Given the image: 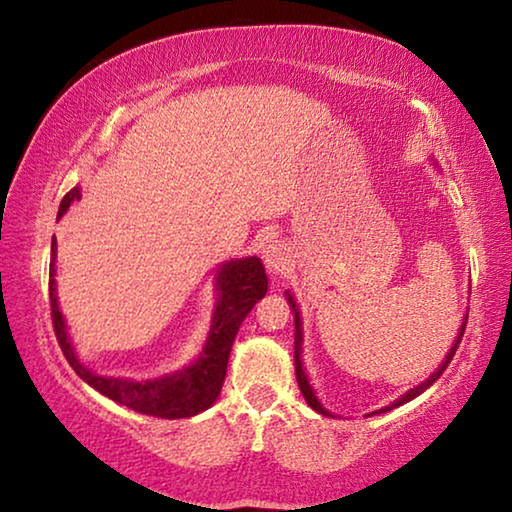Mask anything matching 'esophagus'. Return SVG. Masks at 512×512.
I'll use <instances>...</instances> for the list:
<instances>
[{
    "label": "esophagus",
    "instance_id": "esophagus-1",
    "mask_svg": "<svg viewBox=\"0 0 512 512\" xmlns=\"http://www.w3.org/2000/svg\"><path fill=\"white\" fill-rule=\"evenodd\" d=\"M264 264L268 271H271L273 275H280L287 271L289 266V250L284 244H280V241H273V244H268L264 248Z\"/></svg>",
    "mask_w": 512,
    "mask_h": 512
}]
</instances>
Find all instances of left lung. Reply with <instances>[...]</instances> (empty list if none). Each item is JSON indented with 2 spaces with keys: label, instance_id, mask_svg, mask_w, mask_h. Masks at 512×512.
I'll return each instance as SVG.
<instances>
[{
  "label": "left lung",
  "instance_id": "obj_1",
  "mask_svg": "<svg viewBox=\"0 0 512 512\" xmlns=\"http://www.w3.org/2000/svg\"><path fill=\"white\" fill-rule=\"evenodd\" d=\"M289 296V293H287ZM289 305H291V309H293V314H296V379H298V386H300V391H302V395H305V400H307V404L311 406V409L314 411H318L320 415H332L329 411H325V406L318 402V397H316V393H314V388L309 386V379H307V375H305V368H302V361H300V352H302V325H300V314H298V307H296V300H293L291 296H289ZM465 325H467V318L463 320V325H461V329H458V336H456V341H454V345H452V350L447 352V357H445V361L440 363L438 366V370L433 372V375L427 379V381H422L420 386H415V388H411L409 393L406 395H402L400 400L397 402H393L391 406H384V409H379V411H372L370 415H375V413H386V411H391V409H395V406H400V404H406V402H411L413 397H418L420 393H424L427 391V388L433 384V381H436L440 375H443L445 372V368L449 366V361H452V357L456 354V350H458V345H461V339H463V334H465Z\"/></svg>",
  "mask_w": 512,
  "mask_h": 512
}]
</instances>
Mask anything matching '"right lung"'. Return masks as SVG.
<instances>
[{"instance_id":"add662e5","label":"right lung","mask_w":512,"mask_h":512,"mask_svg":"<svg viewBox=\"0 0 512 512\" xmlns=\"http://www.w3.org/2000/svg\"><path fill=\"white\" fill-rule=\"evenodd\" d=\"M79 187L69 189L60 201L58 219L67 212V207L79 201ZM51 253L56 259V237L51 241ZM54 266V264H51ZM56 271H49V300H51V320H54V332L60 350H63L69 366L74 368L85 384H90L94 391L110 397L117 404H124L137 413L153 415V418L176 420V418H192L216 402L225 381V370H228V357L239 332V325L244 323L248 311L255 307L259 298L266 296L268 277L264 264L259 257L237 259V262H225L219 273H216V289H219V302H216L214 320L207 336L205 348L192 366L149 381H133L119 377H101L94 375L79 361L74 352V345L69 341L63 314L58 309L56 298Z\"/></svg>"}]
</instances>
